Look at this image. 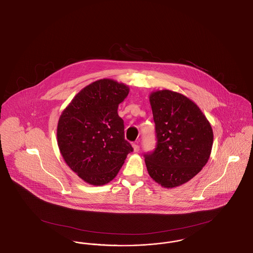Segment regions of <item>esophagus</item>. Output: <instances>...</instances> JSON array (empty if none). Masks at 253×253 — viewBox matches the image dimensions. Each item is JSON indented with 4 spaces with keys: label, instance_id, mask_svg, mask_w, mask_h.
Masks as SVG:
<instances>
[{
    "label": "esophagus",
    "instance_id": "1",
    "mask_svg": "<svg viewBox=\"0 0 253 253\" xmlns=\"http://www.w3.org/2000/svg\"><path fill=\"white\" fill-rule=\"evenodd\" d=\"M132 148H133V152H135V153L139 151V146L137 144H135V143L132 144Z\"/></svg>",
    "mask_w": 253,
    "mask_h": 253
}]
</instances>
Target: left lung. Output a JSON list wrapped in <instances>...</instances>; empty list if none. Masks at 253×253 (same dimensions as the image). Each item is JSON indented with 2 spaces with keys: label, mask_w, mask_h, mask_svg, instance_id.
Here are the masks:
<instances>
[{
  "label": "left lung",
  "mask_w": 253,
  "mask_h": 253,
  "mask_svg": "<svg viewBox=\"0 0 253 253\" xmlns=\"http://www.w3.org/2000/svg\"><path fill=\"white\" fill-rule=\"evenodd\" d=\"M157 146L145 154L150 176L164 188L187 183L207 164L213 143L211 126L199 107L182 94L161 90L150 95Z\"/></svg>",
  "instance_id": "left-lung-1"
}]
</instances>
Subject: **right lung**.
Segmentation results:
<instances>
[{
  "instance_id": "1",
  "label": "right lung",
  "mask_w": 253,
  "mask_h": 253,
  "mask_svg": "<svg viewBox=\"0 0 253 253\" xmlns=\"http://www.w3.org/2000/svg\"><path fill=\"white\" fill-rule=\"evenodd\" d=\"M128 94L127 85L98 80L79 92L60 115V154L73 171L91 185L113 180L133 150L124 138V122L118 114Z\"/></svg>"
}]
</instances>
